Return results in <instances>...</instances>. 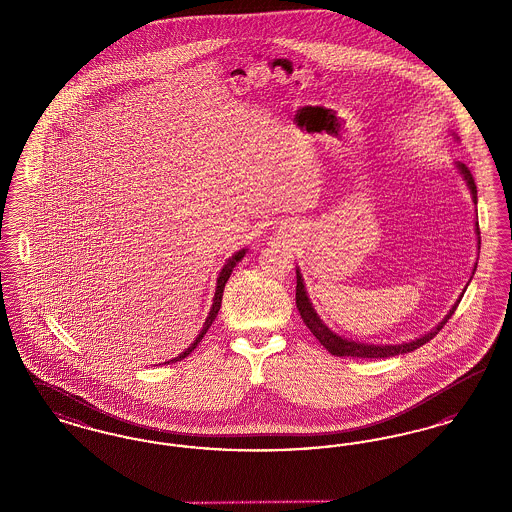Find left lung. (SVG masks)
Returning <instances> with one entry per match:
<instances>
[{"mask_svg":"<svg viewBox=\"0 0 512 512\" xmlns=\"http://www.w3.org/2000/svg\"><path fill=\"white\" fill-rule=\"evenodd\" d=\"M455 136V134H453ZM457 171L463 176L470 195H472V201L478 203V190H476V184H474V178L470 171L466 169V165L463 163H455ZM474 232H476V238H478V251H480V228H478V222H474ZM478 263H474L472 268V276L476 272ZM295 274H297V288H295V305H297V311L303 318V322L307 324V328L313 332V336L320 341V345H324V349L336 357H359V359H384V357H395V355H403V353H411L414 349H418L420 345H424L426 341L432 340L439 330L443 328V324L451 318V315L455 313L457 305L461 303L463 299V293L459 295V299L455 301V305L449 309V313L445 317L441 318V322H438V326H434L430 332H426L424 336L420 338H414L411 341H403V343H365V341L349 340V338H343L340 334H336L332 328H328L324 324V320L318 317L309 295H307V288H305V282H303V276H301V270L299 267H295ZM470 276V280H472ZM468 286V284H466Z\"/></svg>","mask_w":512,"mask_h":512,"instance_id":"8db88e82","label":"left lung"}]
</instances>
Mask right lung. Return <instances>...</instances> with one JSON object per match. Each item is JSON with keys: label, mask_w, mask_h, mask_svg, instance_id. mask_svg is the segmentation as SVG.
<instances>
[{"label": "right lung", "mask_w": 512, "mask_h": 512, "mask_svg": "<svg viewBox=\"0 0 512 512\" xmlns=\"http://www.w3.org/2000/svg\"><path fill=\"white\" fill-rule=\"evenodd\" d=\"M247 253V249H240V251H236L226 263H224V267L220 268L219 276H217V286H215V297H213V305H211V309H209V315L205 318V322H203V328H201V332L197 334V338H195L194 343H190V347L188 349H184L178 357H174L172 361H167L165 365H169V363H176V361H182V359H186L192 351H194L195 347H197V343L203 340V336L207 334V330L211 328V324L215 322V318L219 315L220 303H222V292H224V286H226V282H228V278H230V274H232V270L234 267L244 259V255Z\"/></svg>", "instance_id": "obj_1"}]
</instances>
